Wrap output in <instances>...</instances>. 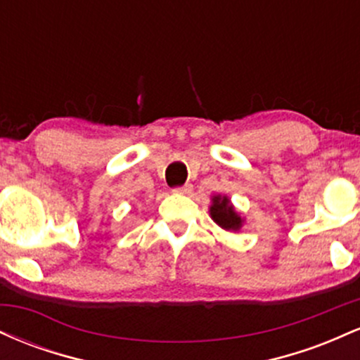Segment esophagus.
<instances>
[{"instance_id": "1", "label": "esophagus", "mask_w": 360, "mask_h": 360, "mask_svg": "<svg viewBox=\"0 0 360 360\" xmlns=\"http://www.w3.org/2000/svg\"><path fill=\"white\" fill-rule=\"evenodd\" d=\"M191 189H193L191 184H183V186H177L174 191L179 193V194H189V193H191Z\"/></svg>"}]
</instances>
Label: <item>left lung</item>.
Wrapping results in <instances>:
<instances>
[{
    "label": "left lung",
    "instance_id": "obj_1",
    "mask_svg": "<svg viewBox=\"0 0 360 360\" xmlns=\"http://www.w3.org/2000/svg\"><path fill=\"white\" fill-rule=\"evenodd\" d=\"M212 218L221 229L225 230H238L242 226V220L237 213H235L233 206L230 205L229 198H213V205L210 208Z\"/></svg>",
    "mask_w": 360,
    "mask_h": 360
}]
</instances>
